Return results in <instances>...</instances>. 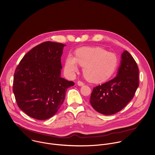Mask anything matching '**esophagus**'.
<instances>
[{"label": "esophagus", "instance_id": "obj_1", "mask_svg": "<svg viewBox=\"0 0 155 155\" xmlns=\"http://www.w3.org/2000/svg\"><path fill=\"white\" fill-rule=\"evenodd\" d=\"M77 84H78L79 86H84V83L83 82L81 81H78L77 82Z\"/></svg>", "mask_w": 155, "mask_h": 155}]
</instances>
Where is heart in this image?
<instances>
[{
	"label": "heart",
	"instance_id": "1",
	"mask_svg": "<svg viewBox=\"0 0 155 155\" xmlns=\"http://www.w3.org/2000/svg\"><path fill=\"white\" fill-rule=\"evenodd\" d=\"M78 64L83 68L85 77L89 81L101 83L108 80L115 72L118 65L117 56L100 48L84 47L78 49L75 57L68 55L64 70L69 75H73L78 70Z\"/></svg>",
	"mask_w": 155,
	"mask_h": 155
}]
</instances>
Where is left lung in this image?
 Segmentation results:
<instances>
[{"instance_id": "1", "label": "left lung", "mask_w": 155, "mask_h": 155, "mask_svg": "<svg viewBox=\"0 0 155 155\" xmlns=\"http://www.w3.org/2000/svg\"><path fill=\"white\" fill-rule=\"evenodd\" d=\"M139 86V69L127 51L121 54L117 76L93 89L90 103L98 112L110 115L121 110L134 98Z\"/></svg>"}]
</instances>
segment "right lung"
Returning <instances> with one entry per match:
<instances>
[{"instance_id": "right-lung-1", "label": "right lung", "mask_w": 155, "mask_h": 155, "mask_svg": "<svg viewBox=\"0 0 155 155\" xmlns=\"http://www.w3.org/2000/svg\"><path fill=\"white\" fill-rule=\"evenodd\" d=\"M65 45L45 41L26 53L15 69L12 91L18 107L30 117L45 120L63 104L74 83L61 77V57Z\"/></svg>"}]
</instances>
